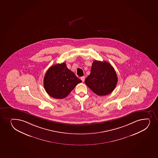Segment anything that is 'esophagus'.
Returning a JSON list of instances; mask_svg holds the SVG:
<instances>
[{
	"mask_svg": "<svg viewBox=\"0 0 158 158\" xmlns=\"http://www.w3.org/2000/svg\"><path fill=\"white\" fill-rule=\"evenodd\" d=\"M80 79H81V80H82V81L83 82L84 81H85V76L81 77V78H80Z\"/></svg>",
	"mask_w": 158,
	"mask_h": 158,
	"instance_id": "obj_1",
	"label": "esophagus"
}]
</instances>
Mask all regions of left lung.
<instances>
[{"label":"left lung","mask_w":158,"mask_h":158,"mask_svg":"<svg viewBox=\"0 0 158 158\" xmlns=\"http://www.w3.org/2000/svg\"><path fill=\"white\" fill-rule=\"evenodd\" d=\"M117 82V75L114 67L109 62L97 60L93 62L90 74L85 80L86 85L100 96L111 93Z\"/></svg>","instance_id":"8db88e82"}]
</instances>
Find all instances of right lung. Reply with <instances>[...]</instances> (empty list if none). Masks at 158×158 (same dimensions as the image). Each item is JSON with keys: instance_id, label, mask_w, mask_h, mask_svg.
I'll use <instances>...</instances> for the list:
<instances>
[{"instance_id": "1", "label": "right lung", "mask_w": 158, "mask_h": 158, "mask_svg": "<svg viewBox=\"0 0 158 158\" xmlns=\"http://www.w3.org/2000/svg\"><path fill=\"white\" fill-rule=\"evenodd\" d=\"M81 82L63 62L48 69L44 77V85L49 96L56 99H64Z\"/></svg>"}]
</instances>
